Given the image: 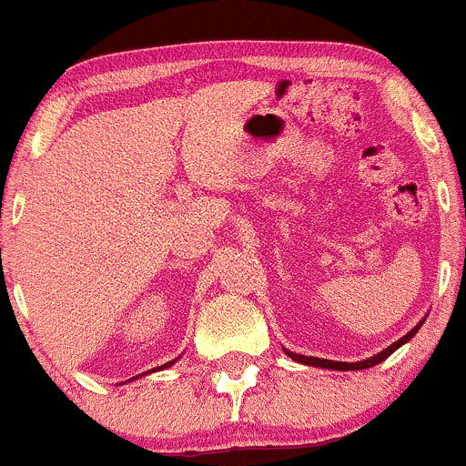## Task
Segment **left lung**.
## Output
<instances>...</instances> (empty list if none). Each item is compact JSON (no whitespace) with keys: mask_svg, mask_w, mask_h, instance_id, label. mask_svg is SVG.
<instances>
[{"mask_svg":"<svg viewBox=\"0 0 466 466\" xmlns=\"http://www.w3.org/2000/svg\"><path fill=\"white\" fill-rule=\"evenodd\" d=\"M420 325H417V328H412L410 332L406 334V337H401L400 340H395V343H392L390 348H386V350H383V352L375 354V357H372V359H366V361H359V363H343V361H329V359L303 357V354H294V352H289V350H287V354H289V357L294 359V361L307 363V366H314V368H329V370H363V368H372V366H377V363H381L383 359L390 357V354L395 352V350L400 348V345H404L406 340H410L412 337H415V332H417V329H420Z\"/></svg>","mask_w":466,"mask_h":466,"instance_id":"1","label":"left lung"}]
</instances>
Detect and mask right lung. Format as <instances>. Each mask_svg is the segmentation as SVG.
I'll return each instance as SVG.
<instances>
[{"mask_svg": "<svg viewBox=\"0 0 466 466\" xmlns=\"http://www.w3.org/2000/svg\"><path fill=\"white\" fill-rule=\"evenodd\" d=\"M172 363H175V361H170V363H166V366H161V368H167V366H172Z\"/></svg>", "mask_w": 466, "mask_h": 466, "instance_id": "add662e5", "label": "right lung"}]
</instances>
